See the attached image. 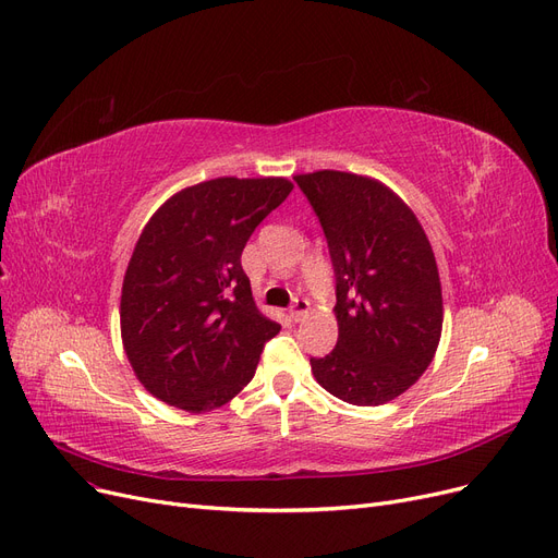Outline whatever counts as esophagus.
<instances>
[{"mask_svg":"<svg viewBox=\"0 0 558 558\" xmlns=\"http://www.w3.org/2000/svg\"><path fill=\"white\" fill-rule=\"evenodd\" d=\"M308 308H311L308 300H295V302H293V306H290V317H293L295 323H300L302 317L308 313Z\"/></svg>","mask_w":558,"mask_h":558,"instance_id":"esophagus-1","label":"esophagus"}]
</instances>
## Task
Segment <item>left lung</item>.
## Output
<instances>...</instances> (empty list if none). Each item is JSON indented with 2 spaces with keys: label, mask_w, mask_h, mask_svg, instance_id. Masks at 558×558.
<instances>
[{
  "label": "left lung",
  "mask_w": 558,
  "mask_h": 558,
  "mask_svg": "<svg viewBox=\"0 0 558 558\" xmlns=\"http://www.w3.org/2000/svg\"><path fill=\"white\" fill-rule=\"evenodd\" d=\"M323 225L336 275L338 342L311 359L338 400L379 407L429 367L442 331L434 250L413 210L377 179L320 170L295 177Z\"/></svg>",
  "instance_id": "obj_1"
}]
</instances>
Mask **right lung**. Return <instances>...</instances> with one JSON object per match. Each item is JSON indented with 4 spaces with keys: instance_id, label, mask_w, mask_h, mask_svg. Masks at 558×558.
<instances>
[{
    "instance_id": "add662e5",
    "label": "right lung",
    "mask_w": 558,
    "mask_h": 558,
    "mask_svg": "<svg viewBox=\"0 0 558 558\" xmlns=\"http://www.w3.org/2000/svg\"><path fill=\"white\" fill-rule=\"evenodd\" d=\"M290 191L283 177L210 179L145 225L126 265L120 329L138 381L161 402L202 413L252 381L281 327L256 308L241 254Z\"/></svg>"
}]
</instances>
